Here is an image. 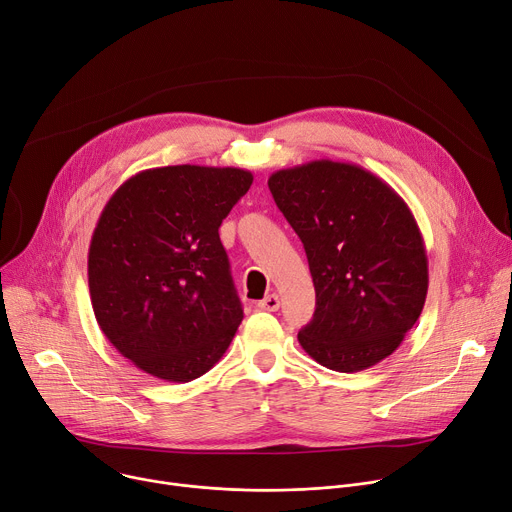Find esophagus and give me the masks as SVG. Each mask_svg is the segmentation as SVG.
I'll list each match as a JSON object with an SVG mask.
<instances>
[{"label":"esophagus","mask_w":512,"mask_h":512,"mask_svg":"<svg viewBox=\"0 0 512 512\" xmlns=\"http://www.w3.org/2000/svg\"><path fill=\"white\" fill-rule=\"evenodd\" d=\"M259 309L261 311H269V313H274V311H278L280 309V296L278 294H267L263 300H259Z\"/></svg>","instance_id":"obj_1"}]
</instances>
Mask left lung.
Listing matches in <instances>:
<instances>
[{
    "mask_svg": "<svg viewBox=\"0 0 512 512\" xmlns=\"http://www.w3.org/2000/svg\"><path fill=\"white\" fill-rule=\"evenodd\" d=\"M309 259L315 315L298 331L321 366L358 372L391 356L418 321L428 257L401 195L370 170L313 160L267 179Z\"/></svg>",
    "mask_w": 512,
    "mask_h": 512,
    "instance_id": "8db88e82",
    "label": "left lung"
}]
</instances>
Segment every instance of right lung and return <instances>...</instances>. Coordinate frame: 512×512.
I'll use <instances>...</instances> for the list:
<instances>
[{"mask_svg":"<svg viewBox=\"0 0 512 512\" xmlns=\"http://www.w3.org/2000/svg\"><path fill=\"white\" fill-rule=\"evenodd\" d=\"M253 183L245 168L177 164L127 179L88 249L100 331L140 370L168 383L206 374L243 321L218 228Z\"/></svg>","mask_w":512,"mask_h":512,"instance_id":"right-lung-1","label":"right lung"}]
</instances>
